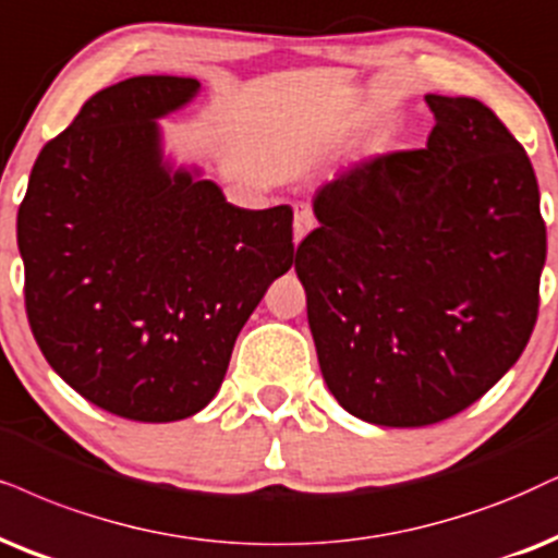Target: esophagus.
<instances>
[{
    "instance_id": "34e87169",
    "label": "esophagus",
    "mask_w": 558,
    "mask_h": 558,
    "mask_svg": "<svg viewBox=\"0 0 558 558\" xmlns=\"http://www.w3.org/2000/svg\"><path fill=\"white\" fill-rule=\"evenodd\" d=\"M314 227H316V221H314L312 208H308L306 203H299V206H295V216H293V239H295V244H299L301 239L306 236Z\"/></svg>"
}]
</instances>
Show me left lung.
Segmentation results:
<instances>
[{
  "instance_id": "left-lung-1",
  "label": "left lung",
  "mask_w": 558,
  "mask_h": 558,
  "mask_svg": "<svg viewBox=\"0 0 558 558\" xmlns=\"http://www.w3.org/2000/svg\"><path fill=\"white\" fill-rule=\"evenodd\" d=\"M425 149L357 161L295 252L322 376L350 414L425 427L482 399L538 319L546 223L520 141L474 97H425Z\"/></svg>"
}]
</instances>
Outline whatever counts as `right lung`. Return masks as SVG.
Masks as SVG:
<instances>
[{"label":"right lung","instance_id":"obj_1","mask_svg":"<svg viewBox=\"0 0 558 558\" xmlns=\"http://www.w3.org/2000/svg\"><path fill=\"white\" fill-rule=\"evenodd\" d=\"M201 82L131 76L35 159L17 210L25 312L76 393L136 422L201 412L267 286L293 265V208L246 210L161 165L157 118Z\"/></svg>","mask_w":558,"mask_h":558}]
</instances>
